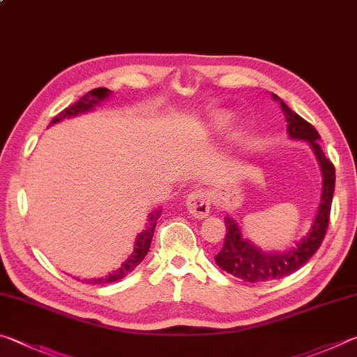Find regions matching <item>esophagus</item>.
I'll return each mask as SVG.
<instances>
[{
    "instance_id": "esophagus-1",
    "label": "esophagus",
    "mask_w": 357,
    "mask_h": 357,
    "mask_svg": "<svg viewBox=\"0 0 357 357\" xmlns=\"http://www.w3.org/2000/svg\"><path fill=\"white\" fill-rule=\"evenodd\" d=\"M210 205H211V201H210L208 192L201 191V190L190 192L188 197H186V208H188V211L192 216L199 218V220L208 216L210 208H211Z\"/></svg>"
}]
</instances>
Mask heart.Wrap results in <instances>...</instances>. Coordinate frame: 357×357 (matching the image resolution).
<instances>
[{
  "label": "heart",
  "instance_id": "b5f03b06",
  "mask_svg": "<svg viewBox=\"0 0 357 357\" xmlns=\"http://www.w3.org/2000/svg\"><path fill=\"white\" fill-rule=\"evenodd\" d=\"M232 117H234V114L229 111H222V109L216 111L210 116L207 127L210 131H213V133H220V131H222L230 122H232ZM236 136H238V131H235L234 133V137H236Z\"/></svg>",
  "mask_w": 357,
  "mask_h": 357
}]
</instances>
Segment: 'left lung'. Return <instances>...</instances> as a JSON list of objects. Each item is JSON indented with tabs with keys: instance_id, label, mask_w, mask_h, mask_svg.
Here are the masks:
<instances>
[{
	"instance_id": "left-lung-1",
	"label": "left lung",
	"mask_w": 357,
	"mask_h": 357,
	"mask_svg": "<svg viewBox=\"0 0 357 357\" xmlns=\"http://www.w3.org/2000/svg\"><path fill=\"white\" fill-rule=\"evenodd\" d=\"M271 97L280 103L290 139L309 142L310 149L314 150L323 178L321 195L309 232L284 251H261L259 246L243 236L240 226L232 216L227 215L224 218L226 220V238H224L220 254L215 255V261L221 270L246 280V282H270V280L282 279L298 271L305 261H309L317 249L320 248L324 234H326L335 186V169L318 144L320 141L318 131L295 111H291L276 93H271Z\"/></svg>"
}]
</instances>
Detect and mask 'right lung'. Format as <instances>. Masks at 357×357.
Returning a JSON list of instances; mask_svg holds the SVG:
<instances>
[{"label": "right lung", "mask_w": 357, "mask_h": 357, "mask_svg": "<svg viewBox=\"0 0 357 357\" xmlns=\"http://www.w3.org/2000/svg\"><path fill=\"white\" fill-rule=\"evenodd\" d=\"M111 91L106 89V87H98V89L89 91L86 96L81 97L77 103H73L72 106H68L64 111H61L58 116H56L52 122H50L48 127H53V125L59 123L66 119H73L81 114H86V112H91L97 108L98 105H102V102L108 100L111 97ZM161 216V208L152 210L147 215V222H146V229L142 230L141 234H137L136 240H135V248L133 252H131L125 261H122V265L116 268V270L109 271L108 274L100 278H92V279H84L86 284H92V285H103V284H111L116 282L119 279H123L128 273H131L135 268L141 264L146 257L149 249H150V243H152V236L155 232V226L158 218ZM79 280V279H78Z\"/></svg>", "instance_id": "right-lung-1"}]
</instances>
